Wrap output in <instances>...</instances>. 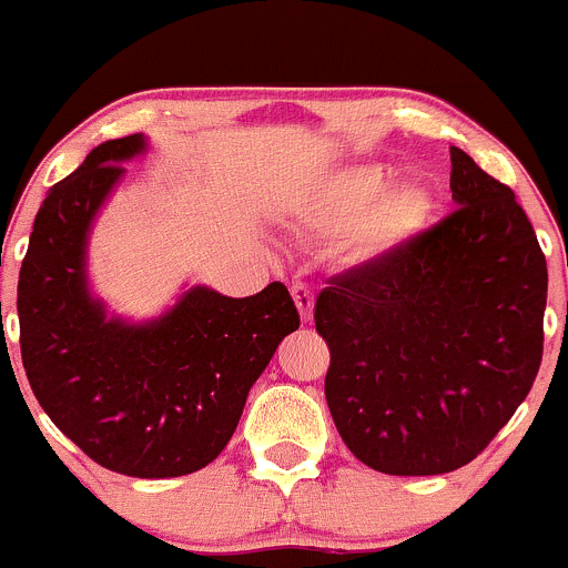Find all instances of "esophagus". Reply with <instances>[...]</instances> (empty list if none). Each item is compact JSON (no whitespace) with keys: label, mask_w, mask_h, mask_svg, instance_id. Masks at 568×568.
Returning a JSON list of instances; mask_svg holds the SVG:
<instances>
[{"label":"esophagus","mask_w":568,"mask_h":568,"mask_svg":"<svg viewBox=\"0 0 568 568\" xmlns=\"http://www.w3.org/2000/svg\"><path fill=\"white\" fill-rule=\"evenodd\" d=\"M292 301H295V306H297V312H301L303 323H308V320H312V308H314L312 286L303 284V282L292 284Z\"/></svg>","instance_id":"1"}]
</instances>
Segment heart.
Here are the masks:
<instances>
[{
	"mask_svg": "<svg viewBox=\"0 0 568 568\" xmlns=\"http://www.w3.org/2000/svg\"><path fill=\"white\" fill-rule=\"evenodd\" d=\"M389 184V171L381 165L351 168L336 173L317 199V217L334 226L353 224V248L378 254L412 237L430 212V193L423 184Z\"/></svg>",
	"mask_w": 568,
	"mask_h": 568,
	"instance_id": "heart-1",
	"label": "heart"
}]
</instances>
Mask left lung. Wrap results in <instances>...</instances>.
<instances>
[{
    "instance_id": "1",
    "label": "left lung",
    "mask_w": 568,
    "mask_h": 568,
    "mask_svg": "<svg viewBox=\"0 0 568 568\" xmlns=\"http://www.w3.org/2000/svg\"><path fill=\"white\" fill-rule=\"evenodd\" d=\"M456 210L328 278L314 325L347 450L386 475L480 456L541 367L547 260L508 184L450 145Z\"/></svg>"
}]
</instances>
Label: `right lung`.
<instances>
[{
    "label": "right lung",
    "instance_id": "1",
    "mask_svg": "<svg viewBox=\"0 0 568 568\" xmlns=\"http://www.w3.org/2000/svg\"><path fill=\"white\" fill-rule=\"evenodd\" d=\"M143 134L95 145L43 199L19 273L21 362L54 425L104 469L179 477L221 456L245 397L301 325L282 282L251 297L190 290L160 320H106L88 295L91 221Z\"/></svg>",
    "mask_w": 568,
    "mask_h": 568
}]
</instances>
